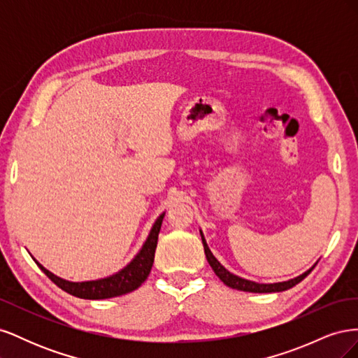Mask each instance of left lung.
<instances>
[{"label":"left lung","mask_w":358,"mask_h":358,"mask_svg":"<svg viewBox=\"0 0 358 358\" xmlns=\"http://www.w3.org/2000/svg\"><path fill=\"white\" fill-rule=\"evenodd\" d=\"M200 236H201V242H203V248H204V254H206V258H208V263L210 264L212 270L215 272V275L218 276L222 282L230 287V288H234V289H241V291H248V292H279V291H285L288 288H292L296 284H299L300 280L305 279L310 272L312 268L315 267V263L313 264L309 270H306L305 273H301L296 278L292 279H288V280H284V282H273V284H258V282H254V280H248V279H243L241 276H237L231 272H229L218 259L215 258V255L210 252V249L208 246V243H206V239L203 236V231L200 230Z\"/></svg>","instance_id":"obj_1"}]
</instances>
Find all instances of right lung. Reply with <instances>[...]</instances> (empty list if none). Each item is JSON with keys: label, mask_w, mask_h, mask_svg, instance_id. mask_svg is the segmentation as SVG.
Masks as SVG:
<instances>
[{"label": "right lung", "mask_w": 358, "mask_h": 358, "mask_svg": "<svg viewBox=\"0 0 358 358\" xmlns=\"http://www.w3.org/2000/svg\"><path fill=\"white\" fill-rule=\"evenodd\" d=\"M166 212H162L157 221L154 222L152 229L149 231V236L143 246L140 248V251L136 254V257L129 262L124 268L119 270V272L100 278L95 280H82V282H73V280L62 279L57 275H53L46 267H43L37 259L32 257L36 264L43 270L52 282H55L61 289L71 296H76L79 299H88V300H101V299H112L117 296H124L127 292H131L142 285L148 279L150 268L154 264L155 258V249L158 242V234L161 230L162 220H164Z\"/></svg>", "instance_id": "1"}]
</instances>
